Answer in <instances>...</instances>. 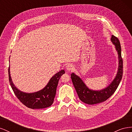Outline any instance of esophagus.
<instances>
[{
  "label": "esophagus",
  "instance_id": "obj_1",
  "mask_svg": "<svg viewBox=\"0 0 132 132\" xmlns=\"http://www.w3.org/2000/svg\"><path fill=\"white\" fill-rule=\"evenodd\" d=\"M74 69V67L73 65L70 64H69L67 65V70L68 71H71Z\"/></svg>",
  "mask_w": 132,
  "mask_h": 132
}]
</instances>
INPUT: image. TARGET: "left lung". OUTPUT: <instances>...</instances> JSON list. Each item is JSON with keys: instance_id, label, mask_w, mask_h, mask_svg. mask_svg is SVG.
Wrapping results in <instances>:
<instances>
[{"instance_id": "1", "label": "left lung", "mask_w": 132, "mask_h": 132, "mask_svg": "<svg viewBox=\"0 0 132 132\" xmlns=\"http://www.w3.org/2000/svg\"><path fill=\"white\" fill-rule=\"evenodd\" d=\"M111 41L116 46L118 52L119 67L116 77L111 84L105 89L100 91H93L87 88L81 79L75 74H71V78L79 99L89 105L97 104L105 101L112 95L121 82L123 76V59L121 55V47L118 38L112 35Z\"/></svg>"}]
</instances>
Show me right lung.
I'll return each instance as SVG.
<instances>
[{
    "label": "right lung",
    "instance_id": "1",
    "mask_svg": "<svg viewBox=\"0 0 132 132\" xmlns=\"http://www.w3.org/2000/svg\"><path fill=\"white\" fill-rule=\"evenodd\" d=\"M9 79L10 86L16 97L23 105L32 109H44L51 106L53 103L56 94L57 87L61 76L65 73L64 70L55 74L43 89L34 93H25L19 90L13 84L8 69Z\"/></svg>",
    "mask_w": 132,
    "mask_h": 132
}]
</instances>
